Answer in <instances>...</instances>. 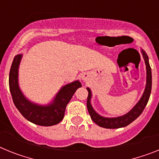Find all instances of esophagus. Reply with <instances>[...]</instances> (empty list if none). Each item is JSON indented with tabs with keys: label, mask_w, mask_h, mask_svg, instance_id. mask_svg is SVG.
Returning a JSON list of instances; mask_svg holds the SVG:
<instances>
[{
	"label": "esophagus",
	"mask_w": 159,
	"mask_h": 159,
	"mask_svg": "<svg viewBox=\"0 0 159 159\" xmlns=\"http://www.w3.org/2000/svg\"><path fill=\"white\" fill-rule=\"evenodd\" d=\"M82 79H83V80H86V75H83V76H82Z\"/></svg>",
	"instance_id": "1"
}]
</instances>
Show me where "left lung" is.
Masks as SVG:
<instances>
[{
	"label": "left lung",
	"mask_w": 159,
	"mask_h": 159,
	"mask_svg": "<svg viewBox=\"0 0 159 159\" xmlns=\"http://www.w3.org/2000/svg\"><path fill=\"white\" fill-rule=\"evenodd\" d=\"M142 53H143V58H144L145 64L147 65V85H146L144 93H143V96L140 99V100L134 107V108L127 114L117 118H104L99 116L94 111L92 105H91L92 92H91V90L89 88H87L88 92V99H87V107H88V111L89 112V115L91 116V118H92V120L97 125H99V127L108 129L120 128V127H126V126L129 125L130 123H131L134 120H135L141 115L142 112L144 110L145 107L147 106L149 98H150V95H151V86H152V76H151V66L149 64L148 57H147V55L146 54L144 51H142Z\"/></svg>",
	"instance_id": "obj_1"
}]
</instances>
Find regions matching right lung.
Returning <instances> with one entry per match:
<instances>
[{"instance_id": "right-lung-1", "label": "right lung", "mask_w": 159, "mask_h": 159, "mask_svg": "<svg viewBox=\"0 0 159 159\" xmlns=\"http://www.w3.org/2000/svg\"><path fill=\"white\" fill-rule=\"evenodd\" d=\"M21 55L14 57L9 72V89L14 104L22 116L29 121L40 126L49 127L60 123L64 116L66 107L79 88L82 87L79 81L67 84L61 88L48 106H39L29 102L21 93L18 86V67Z\"/></svg>"}]
</instances>
